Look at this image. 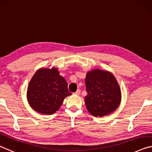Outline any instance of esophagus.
Listing matches in <instances>:
<instances>
[{
  "instance_id": "1",
  "label": "esophagus",
  "mask_w": 152,
  "mask_h": 152,
  "mask_svg": "<svg viewBox=\"0 0 152 152\" xmlns=\"http://www.w3.org/2000/svg\"><path fill=\"white\" fill-rule=\"evenodd\" d=\"M80 94H81V90H80V89H77L76 92H75V95H77V96L80 95Z\"/></svg>"
}]
</instances>
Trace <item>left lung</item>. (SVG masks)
<instances>
[{"label": "left lung", "instance_id": "left-lung-1", "mask_svg": "<svg viewBox=\"0 0 152 152\" xmlns=\"http://www.w3.org/2000/svg\"><path fill=\"white\" fill-rule=\"evenodd\" d=\"M87 110L96 117L115 111L121 102V91L117 80L108 71L95 69L88 71L85 79Z\"/></svg>", "mask_w": 152, "mask_h": 152}]
</instances>
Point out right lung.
Segmentation results:
<instances>
[{
	"mask_svg": "<svg viewBox=\"0 0 152 152\" xmlns=\"http://www.w3.org/2000/svg\"><path fill=\"white\" fill-rule=\"evenodd\" d=\"M67 83L58 69L40 68L29 81L27 91L28 103L35 111L53 114L58 110L66 96H71Z\"/></svg>",
	"mask_w": 152,
	"mask_h": 152,
	"instance_id": "obj_1",
	"label": "right lung"
}]
</instances>
